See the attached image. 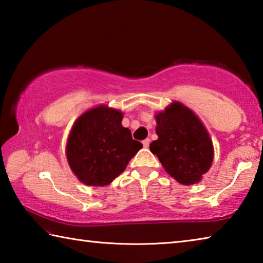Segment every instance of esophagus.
I'll list each match as a JSON object with an SVG mask.
<instances>
[{
	"mask_svg": "<svg viewBox=\"0 0 263 263\" xmlns=\"http://www.w3.org/2000/svg\"><path fill=\"white\" fill-rule=\"evenodd\" d=\"M142 145H144L145 148H147L149 146V139H145L144 141H142Z\"/></svg>",
	"mask_w": 263,
	"mask_h": 263,
	"instance_id": "esophagus-1",
	"label": "esophagus"
}]
</instances>
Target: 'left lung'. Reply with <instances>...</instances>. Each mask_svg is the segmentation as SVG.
Listing matches in <instances>:
<instances>
[{"label":"left lung","mask_w":263,"mask_h":263,"mask_svg":"<svg viewBox=\"0 0 263 263\" xmlns=\"http://www.w3.org/2000/svg\"><path fill=\"white\" fill-rule=\"evenodd\" d=\"M158 139L149 149L169 175L183 185L201 182L213 161V144L201 119L174 101L154 115Z\"/></svg>","instance_id":"8db88e82"}]
</instances>
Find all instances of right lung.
I'll list each match as a JSON object with an SVG mask.
<instances>
[{
	"label": "right lung",
	"instance_id": "1",
	"mask_svg": "<svg viewBox=\"0 0 263 263\" xmlns=\"http://www.w3.org/2000/svg\"><path fill=\"white\" fill-rule=\"evenodd\" d=\"M123 112L101 104L79 116L66 144V157L80 182L104 186L125 171L142 145L122 125Z\"/></svg>",
	"mask_w": 263,
	"mask_h": 263
}]
</instances>
